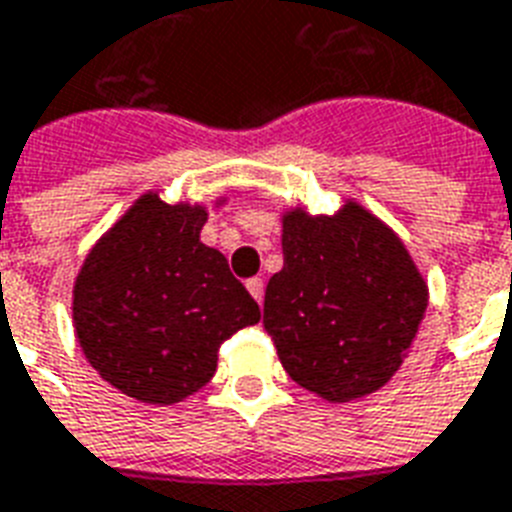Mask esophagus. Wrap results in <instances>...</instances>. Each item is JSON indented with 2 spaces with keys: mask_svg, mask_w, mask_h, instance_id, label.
<instances>
[{
  "mask_svg": "<svg viewBox=\"0 0 512 512\" xmlns=\"http://www.w3.org/2000/svg\"><path fill=\"white\" fill-rule=\"evenodd\" d=\"M247 290L252 292V298H255L257 303H263V298H265V282H263V279H260V276H255V279H249Z\"/></svg>",
  "mask_w": 512,
  "mask_h": 512,
  "instance_id": "1",
  "label": "esophagus"
}]
</instances>
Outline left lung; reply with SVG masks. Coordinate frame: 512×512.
I'll return each instance as SVG.
<instances>
[{
  "instance_id": "left-lung-1",
  "label": "left lung",
  "mask_w": 512,
  "mask_h": 512,
  "mask_svg": "<svg viewBox=\"0 0 512 512\" xmlns=\"http://www.w3.org/2000/svg\"><path fill=\"white\" fill-rule=\"evenodd\" d=\"M284 268L265 287L263 325L295 384L349 403L395 376L429 292L395 230L357 201L282 217Z\"/></svg>"
}]
</instances>
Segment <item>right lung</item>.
Masks as SVG:
<instances>
[{"label":"right lung","instance_id":"obj_1","mask_svg":"<svg viewBox=\"0 0 512 512\" xmlns=\"http://www.w3.org/2000/svg\"><path fill=\"white\" fill-rule=\"evenodd\" d=\"M206 206L136 198L85 257L72 319L85 360L123 395L171 405L209 384L225 338L260 306L201 241Z\"/></svg>","mask_w":512,"mask_h":512}]
</instances>
